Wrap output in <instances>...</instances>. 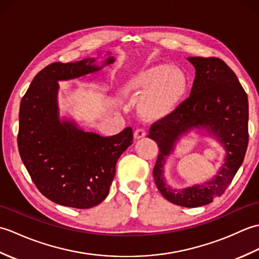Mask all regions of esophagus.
I'll use <instances>...</instances> for the list:
<instances>
[{
	"label": "esophagus",
	"instance_id": "34e87169",
	"mask_svg": "<svg viewBox=\"0 0 259 259\" xmlns=\"http://www.w3.org/2000/svg\"><path fill=\"white\" fill-rule=\"evenodd\" d=\"M145 136H146V131L144 129L138 128V129L135 130V133H134L135 139H141V138H144Z\"/></svg>",
	"mask_w": 259,
	"mask_h": 259
}]
</instances>
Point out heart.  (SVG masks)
<instances>
[{"label":"heart","instance_id":"1","mask_svg":"<svg viewBox=\"0 0 259 259\" xmlns=\"http://www.w3.org/2000/svg\"><path fill=\"white\" fill-rule=\"evenodd\" d=\"M185 90V79L167 64L152 67L130 81L128 91L147 118L158 119L169 112Z\"/></svg>","mask_w":259,"mask_h":259}]
</instances>
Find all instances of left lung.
I'll return each mask as SVG.
<instances>
[{"mask_svg":"<svg viewBox=\"0 0 259 259\" xmlns=\"http://www.w3.org/2000/svg\"><path fill=\"white\" fill-rule=\"evenodd\" d=\"M187 60L196 70L189 98L153 123L148 137L159 147L153 168L158 190L175 205L195 208L222 196L244 161L248 145V98L234 71L223 60L201 57ZM194 130L200 134L205 130L223 146L224 162L212 180L174 190L164 177V164L181 137Z\"/></svg>","mask_w":259,"mask_h":259,"instance_id":"obj_1","label":"left lung"}]
</instances>
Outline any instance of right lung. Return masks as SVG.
<instances>
[{"label": "right lung", "instance_id": "1", "mask_svg": "<svg viewBox=\"0 0 259 259\" xmlns=\"http://www.w3.org/2000/svg\"><path fill=\"white\" fill-rule=\"evenodd\" d=\"M97 64L96 58L48 65L38 72L22 98L18 146L33 183L48 199L59 205L88 209L109 194L115 163L133 145L128 126L112 137L88 133L73 119L60 118L59 81L98 72L115 58Z\"/></svg>", "mask_w": 259, "mask_h": 259}]
</instances>
